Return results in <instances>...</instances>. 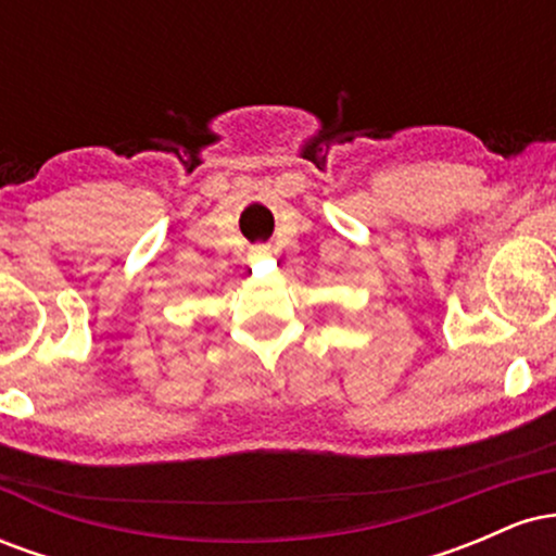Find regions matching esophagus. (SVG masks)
Segmentation results:
<instances>
[{"label": "esophagus", "mask_w": 556, "mask_h": 556, "mask_svg": "<svg viewBox=\"0 0 556 556\" xmlns=\"http://www.w3.org/2000/svg\"><path fill=\"white\" fill-rule=\"evenodd\" d=\"M269 245H258V248H253L251 251V261H258V258H266L269 256Z\"/></svg>", "instance_id": "obj_1"}]
</instances>
